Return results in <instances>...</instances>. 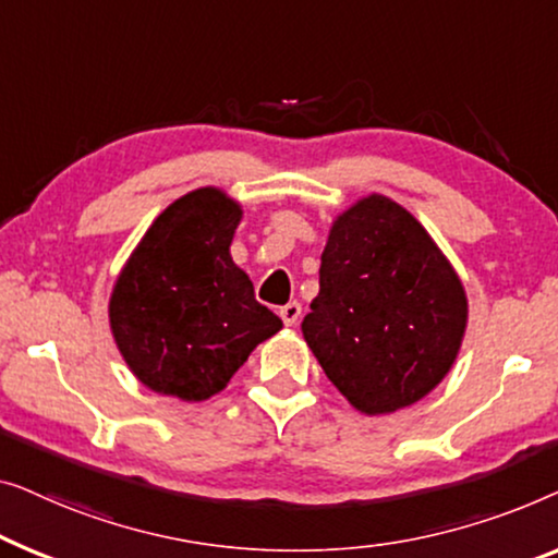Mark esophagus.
Wrapping results in <instances>:
<instances>
[{
	"label": "esophagus",
	"mask_w": 558,
	"mask_h": 558,
	"mask_svg": "<svg viewBox=\"0 0 558 558\" xmlns=\"http://www.w3.org/2000/svg\"><path fill=\"white\" fill-rule=\"evenodd\" d=\"M301 313H303V308H301V303H298V301H290L288 305H282V308H280L282 324L295 326L298 320H301Z\"/></svg>",
	"instance_id": "obj_1"
}]
</instances>
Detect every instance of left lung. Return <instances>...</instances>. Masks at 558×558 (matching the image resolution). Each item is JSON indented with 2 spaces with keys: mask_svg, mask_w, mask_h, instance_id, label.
Returning a JSON list of instances; mask_svg holds the SVG:
<instances>
[{
  "mask_svg": "<svg viewBox=\"0 0 558 558\" xmlns=\"http://www.w3.org/2000/svg\"><path fill=\"white\" fill-rule=\"evenodd\" d=\"M303 336L333 387L366 414L410 407L458 356L462 282L404 207L379 194L336 219Z\"/></svg>",
  "mask_w": 558,
  "mask_h": 558,
  "instance_id": "8db88e82",
  "label": "left lung"
}]
</instances>
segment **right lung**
Wrapping results in <instances>:
<instances>
[{
    "instance_id": "obj_1",
    "label": "right lung",
    "mask_w": 558,
    "mask_h": 558,
    "mask_svg": "<svg viewBox=\"0 0 558 558\" xmlns=\"http://www.w3.org/2000/svg\"><path fill=\"white\" fill-rule=\"evenodd\" d=\"M242 211L204 186L156 217L116 280L111 328L131 372L159 395L202 402L227 387L282 320L232 263Z\"/></svg>"
}]
</instances>
